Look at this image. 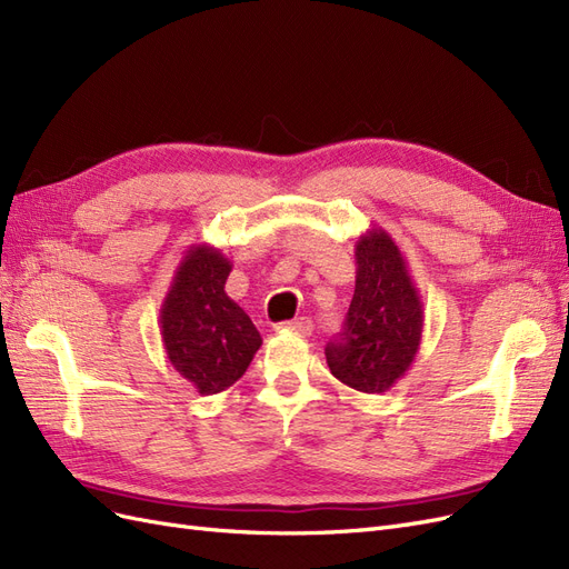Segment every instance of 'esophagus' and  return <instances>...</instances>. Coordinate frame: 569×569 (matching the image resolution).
<instances>
[{
    "instance_id": "obj_1",
    "label": "esophagus",
    "mask_w": 569,
    "mask_h": 569,
    "mask_svg": "<svg viewBox=\"0 0 569 569\" xmlns=\"http://www.w3.org/2000/svg\"><path fill=\"white\" fill-rule=\"evenodd\" d=\"M274 330H289V332H297L301 337H308L313 332V322L311 318H297V320H289V322H282L274 327Z\"/></svg>"
}]
</instances>
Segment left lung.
Instances as JSON below:
<instances>
[{"label": "left lung", "instance_id": "obj_1", "mask_svg": "<svg viewBox=\"0 0 569 569\" xmlns=\"http://www.w3.org/2000/svg\"><path fill=\"white\" fill-rule=\"evenodd\" d=\"M425 311L408 263L391 234L370 228L356 239V289L343 332L327 343L339 382L385 393L410 370L422 341Z\"/></svg>", "mask_w": 569, "mask_h": 569}]
</instances>
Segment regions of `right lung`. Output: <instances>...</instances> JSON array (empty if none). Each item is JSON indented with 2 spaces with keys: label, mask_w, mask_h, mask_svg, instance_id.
<instances>
[{
  "label": "right lung",
  "mask_w": 569,
  "mask_h": 569,
  "mask_svg": "<svg viewBox=\"0 0 569 569\" xmlns=\"http://www.w3.org/2000/svg\"><path fill=\"white\" fill-rule=\"evenodd\" d=\"M232 263L211 244H192L161 303L166 356L201 396L226 391L261 349L251 318L226 295Z\"/></svg>",
  "instance_id": "obj_1"
}]
</instances>
